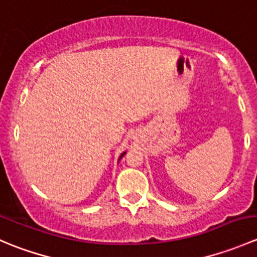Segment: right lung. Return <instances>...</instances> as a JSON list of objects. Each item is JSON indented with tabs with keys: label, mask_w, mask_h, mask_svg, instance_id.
Wrapping results in <instances>:
<instances>
[{
	"label": "right lung",
	"mask_w": 257,
	"mask_h": 257,
	"mask_svg": "<svg viewBox=\"0 0 257 257\" xmlns=\"http://www.w3.org/2000/svg\"><path fill=\"white\" fill-rule=\"evenodd\" d=\"M125 153H126V152H123V153H121V154H120V157H119V159H118V162H119V160L121 159V158L124 157V154H125Z\"/></svg>",
	"instance_id": "obj_1"
}]
</instances>
